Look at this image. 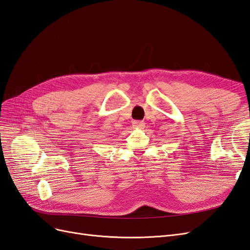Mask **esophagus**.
<instances>
[{
  "mask_svg": "<svg viewBox=\"0 0 250 250\" xmlns=\"http://www.w3.org/2000/svg\"><path fill=\"white\" fill-rule=\"evenodd\" d=\"M132 126L134 128H143L144 126H145V123H144L143 121H133Z\"/></svg>",
  "mask_w": 250,
  "mask_h": 250,
  "instance_id": "esophagus-1",
  "label": "esophagus"
}]
</instances>
